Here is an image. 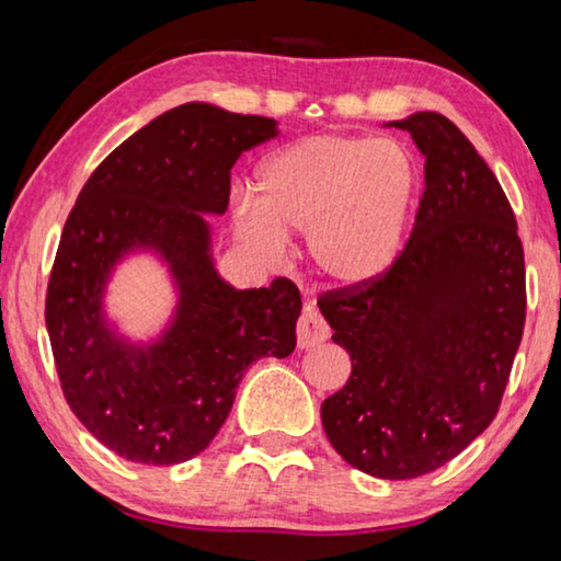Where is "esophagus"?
I'll return each instance as SVG.
<instances>
[{
  "label": "esophagus",
  "mask_w": 561,
  "mask_h": 561,
  "mask_svg": "<svg viewBox=\"0 0 561 561\" xmlns=\"http://www.w3.org/2000/svg\"><path fill=\"white\" fill-rule=\"evenodd\" d=\"M329 339V324L314 309H304L297 321V346L314 348Z\"/></svg>",
  "instance_id": "obj_1"
}]
</instances>
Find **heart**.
Instances as JSON below:
<instances>
[{"mask_svg": "<svg viewBox=\"0 0 561 561\" xmlns=\"http://www.w3.org/2000/svg\"><path fill=\"white\" fill-rule=\"evenodd\" d=\"M417 165L391 138H301L257 168V201L240 197L234 230L264 262L307 234L314 270L339 287H360L391 267L415 201Z\"/></svg>", "mask_w": 561, "mask_h": 561, "instance_id": "heart-1", "label": "heart"}]
</instances>
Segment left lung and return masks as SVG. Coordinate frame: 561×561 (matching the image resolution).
Returning <instances> with one entry per match:
<instances>
[{"instance_id":"obj_1","label":"left lung","mask_w":561,"mask_h":561,"mask_svg":"<svg viewBox=\"0 0 561 561\" xmlns=\"http://www.w3.org/2000/svg\"><path fill=\"white\" fill-rule=\"evenodd\" d=\"M425 156V190L381 277L319 294L348 351L346 386L321 403L356 470L411 480L438 470L495 421L525 331V252L505 190L440 113L396 121Z\"/></svg>"}]
</instances>
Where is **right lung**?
<instances>
[{"label":"right lung","instance_id":"right-lung-1","mask_svg":"<svg viewBox=\"0 0 561 561\" xmlns=\"http://www.w3.org/2000/svg\"><path fill=\"white\" fill-rule=\"evenodd\" d=\"M274 136V118L207 103L165 111L101 160L66 217L46 287V331L66 403L121 458H195L222 428L247 366L297 346V284H225L201 215L227 210L234 160ZM133 245L163 253L181 289L176 324L148 350L123 345L100 317L105 274Z\"/></svg>","mask_w":561,"mask_h":561}]
</instances>
